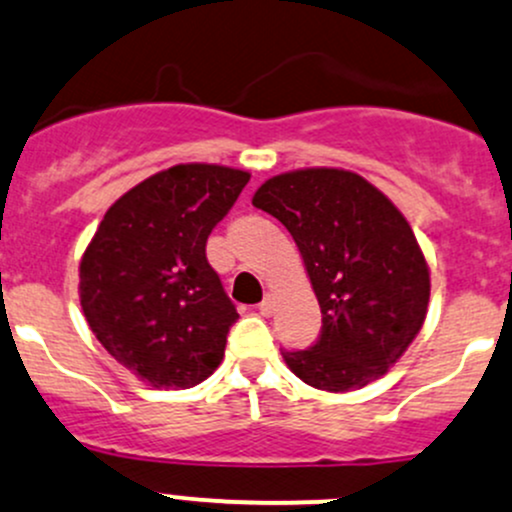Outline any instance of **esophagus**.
<instances>
[{"mask_svg": "<svg viewBox=\"0 0 512 512\" xmlns=\"http://www.w3.org/2000/svg\"><path fill=\"white\" fill-rule=\"evenodd\" d=\"M260 314H262V316H272V314H274V297H272V294H267V297L262 299Z\"/></svg>", "mask_w": 512, "mask_h": 512, "instance_id": "1", "label": "esophagus"}]
</instances>
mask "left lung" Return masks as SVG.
Returning <instances> with one entry per match:
<instances>
[{"instance_id":"1","label":"left lung","mask_w":512,"mask_h":512,"mask_svg":"<svg viewBox=\"0 0 512 512\" xmlns=\"http://www.w3.org/2000/svg\"><path fill=\"white\" fill-rule=\"evenodd\" d=\"M252 206L292 233L321 306L319 341L282 353L289 370L326 392L383 378L417 338L432 289L405 215L363 176L333 166L272 176Z\"/></svg>"}]
</instances>
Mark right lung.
I'll return each mask as SVG.
<instances>
[{
	"label": "right lung",
	"mask_w": 512,
	"mask_h": 512,
	"mask_svg": "<svg viewBox=\"0 0 512 512\" xmlns=\"http://www.w3.org/2000/svg\"><path fill=\"white\" fill-rule=\"evenodd\" d=\"M247 181V171L198 161L159 171L107 208L80 257L90 331L157 390L203 383L223 360L238 311L206 242Z\"/></svg>",
	"instance_id": "add662e5"
}]
</instances>
